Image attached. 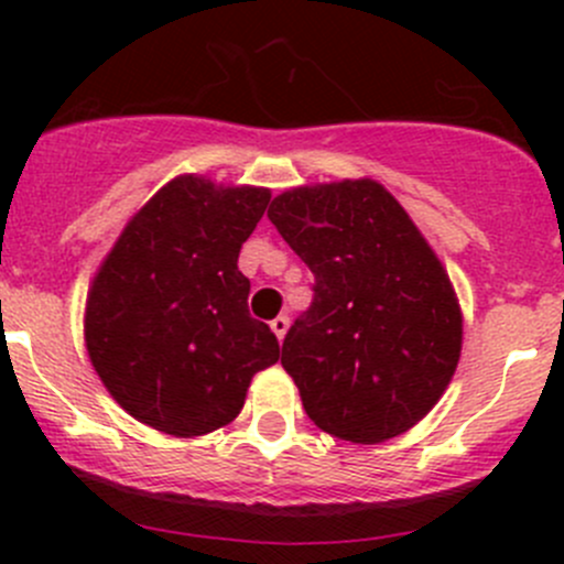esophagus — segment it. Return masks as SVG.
Masks as SVG:
<instances>
[{
    "mask_svg": "<svg viewBox=\"0 0 564 564\" xmlns=\"http://www.w3.org/2000/svg\"><path fill=\"white\" fill-rule=\"evenodd\" d=\"M270 327H272V333L278 335V340H283V335H286V329H289V316H275L270 322Z\"/></svg>",
    "mask_w": 564,
    "mask_h": 564,
    "instance_id": "esophagus-1",
    "label": "esophagus"
}]
</instances>
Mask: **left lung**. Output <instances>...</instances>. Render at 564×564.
<instances>
[{"mask_svg": "<svg viewBox=\"0 0 564 564\" xmlns=\"http://www.w3.org/2000/svg\"><path fill=\"white\" fill-rule=\"evenodd\" d=\"M267 218L314 272V303L281 366L327 434L379 445L440 401L460 357V308L406 209L373 180L294 187Z\"/></svg>", "mask_w": 564, "mask_h": 564, "instance_id": "left-lung-1", "label": "left lung"}]
</instances>
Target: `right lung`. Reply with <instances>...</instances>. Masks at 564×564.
I'll use <instances>...</instances> for the list:
<instances>
[{
    "instance_id": "1",
    "label": "right lung",
    "mask_w": 564,
    "mask_h": 564,
    "mask_svg": "<svg viewBox=\"0 0 564 564\" xmlns=\"http://www.w3.org/2000/svg\"><path fill=\"white\" fill-rule=\"evenodd\" d=\"M270 204L267 187L176 176L133 215L87 297L84 335L113 401L155 431L202 436L231 423L253 373L281 357L248 314L242 242Z\"/></svg>"
}]
</instances>
